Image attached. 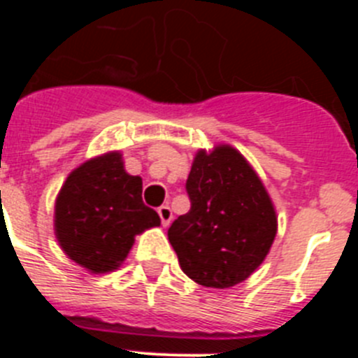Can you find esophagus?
Returning <instances> with one entry per match:
<instances>
[{
	"mask_svg": "<svg viewBox=\"0 0 358 358\" xmlns=\"http://www.w3.org/2000/svg\"><path fill=\"white\" fill-rule=\"evenodd\" d=\"M157 213H159V218H161V224H163L164 227L169 226L170 222H172V210H170V206H159L157 208Z\"/></svg>",
	"mask_w": 358,
	"mask_h": 358,
	"instance_id": "34e87169",
	"label": "esophagus"
}]
</instances>
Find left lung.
<instances>
[{
  "mask_svg": "<svg viewBox=\"0 0 358 358\" xmlns=\"http://www.w3.org/2000/svg\"><path fill=\"white\" fill-rule=\"evenodd\" d=\"M186 192L192 208L169 229L182 273L211 289L248 280L278 231L274 204L258 173L236 148L217 145L195 154Z\"/></svg>",
  "mask_w": 358,
  "mask_h": 358,
  "instance_id": "8db88e82",
  "label": "left lung"
}]
</instances>
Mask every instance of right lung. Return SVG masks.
Returning a JSON list of instances; mask_svg holds the SVG:
<instances>
[{"label":"right lung","instance_id":"obj_1","mask_svg":"<svg viewBox=\"0 0 358 358\" xmlns=\"http://www.w3.org/2000/svg\"><path fill=\"white\" fill-rule=\"evenodd\" d=\"M140 176H129L120 152L82 163L55 201V236L69 260L93 274L122 265L134 236L159 226V215L145 206Z\"/></svg>","mask_w":358,"mask_h":358}]
</instances>
